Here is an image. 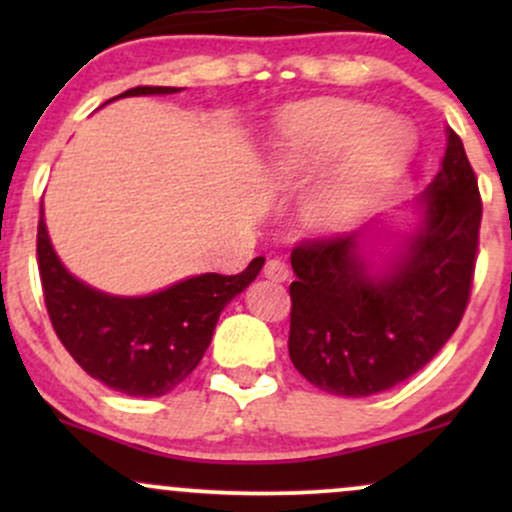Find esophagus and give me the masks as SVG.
Instances as JSON below:
<instances>
[{"mask_svg":"<svg viewBox=\"0 0 512 512\" xmlns=\"http://www.w3.org/2000/svg\"><path fill=\"white\" fill-rule=\"evenodd\" d=\"M262 274L272 281H286L289 279V267H286L281 260H269L267 264H264Z\"/></svg>","mask_w":512,"mask_h":512,"instance_id":"1","label":"esophagus"}]
</instances>
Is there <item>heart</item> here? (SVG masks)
Returning <instances> with one entry per match:
<instances>
[{
  "label": "heart",
  "instance_id": "obj_1",
  "mask_svg": "<svg viewBox=\"0 0 512 512\" xmlns=\"http://www.w3.org/2000/svg\"><path fill=\"white\" fill-rule=\"evenodd\" d=\"M414 137L383 110L351 101H308L276 120L264 175L296 190L335 163L308 190L301 221L313 236L334 238L356 228L378 207L407 168Z\"/></svg>",
  "mask_w": 512,
  "mask_h": 512
}]
</instances>
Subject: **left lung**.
Wrapping results in <instances>:
<instances>
[{"mask_svg": "<svg viewBox=\"0 0 512 512\" xmlns=\"http://www.w3.org/2000/svg\"><path fill=\"white\" fill-rule=\"evenodd\" d=\"M414 223L375 226L291 252L289 356L310 385L370 397L421 370L460 325L472 289L481 199L448 127Z\"/></svg>", "mask_w": 512, "mask_h": 512, "instance_id": "obj_1", "label": "left lung"}]
</instances>
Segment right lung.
<instances>
[{
    "instance_id": "obj_1",
    "label": "right lung",
    "mask_w": 512,
    "mask_h": 512,
    "mask_svg": "<svg viewBox=\"0 0 512 512\" xmlns=\"http://www.w3.org/2000/svg\"><path fill=\"white\" fill-rule=\"evenodd\" d=\"M178 91L137 86L117 98ZM262 264L264 257H255L236 276L197 274L146 296H115L64 267L40 209L38 267L52 327L91 378L129 397H161L178 387L209 349L223 308L248 289Z\"/></svg>"
}]
</instances>
